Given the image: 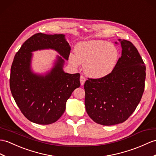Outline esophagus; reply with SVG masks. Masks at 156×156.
Wrapping results in <instances>:
<instances>
[{"mask_svg": "<svg viewBox=\"0 0 156 156\" xmlns=\"http://www.w3.org/2000/svg\"><path fill=\"white\" fill-rule=\"evenodd\" d=\"M80 84L82 86H83L84 84V82L86 81V78L84 76H81L80 78Z\"/></svg>", "mask_w": 156, "mask_h": 156, "instance_id": "34e87169", "label": "esophagus"}]
</instances>
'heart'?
<instances>
[{"label": "heart", "instance_id": "b5f03b06", "mask_svg": "<svg viewBox=\"0 0 156 156\" xmlns=\"http://www.w3.org/2000/svg\"><path fill=\"white\" fill-rule=\"evenodd\" d=\"M71 54L70 62L74 66L84 64V70L88 76L102 78L109 75L116 66L119 51L114 44L100 40L80 42Z\"/></svg>", "mask_w": 156, "mask_h": 156}]
</instances>
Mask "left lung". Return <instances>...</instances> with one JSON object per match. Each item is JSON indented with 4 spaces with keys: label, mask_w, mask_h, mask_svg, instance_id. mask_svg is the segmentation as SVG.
I'll use <instances>...</instances> for the list:
<instances>
[{
    "label": "left lung",
    "mask_w": 156,
    "mask_h": 156,
    "mask_svg": "<svg viewBox=\"0 0 156 156\" xmlns=\"http://www.w3.org/2000/svg\"><path fill=\"white\" fill-rule=\"evenodd\" d=\"M122 56L107 76L88 78L84 84L85 107L93 121L104 126L125 122L135 111L145 87L146 66L137 48L118 40Z\"/></svg>",
    "instance_id": "8db88e82"
}]
</instances>
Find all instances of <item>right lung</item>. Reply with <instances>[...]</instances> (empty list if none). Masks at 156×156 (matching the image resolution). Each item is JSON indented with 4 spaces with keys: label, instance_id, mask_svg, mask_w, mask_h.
Segmentation results:
<instances>
[{
    "label": "right lung",
    "instance_id": "obj_1",
    "mask_svg": "<svg viewBox=\"0 0 156 156\" xmlns=\"http://www.w3.org/2000/svg\"><path fill=\"white\" fill-rule=\"evenodd\" d=\"M52 49L68 60L71 48L64 34H35L24 42L14 56L10 88L14 101L28 120L47 125L56 122L66 110L72 92L80 86V75L64 72V59L58 56L52 70L45 75L31 70L34 51Z\"/></svg>",
    "mask_w": 156,
    "mask_h": 156
}]
</instances>
